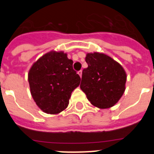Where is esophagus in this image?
Listing matches in <instances>:
<instances>
[{
  "instance_id": "esophagus-1",
  "label": "esophagus",
  "mask_w": 154,
  "mask_h": 154,
  "mask_svg": "<svg viewBox=\"0 0 154 154\" xmlns=\"http://www.w3.org/2000/svg\"><path fill=\"white\" fill-rule=\"evenodd\" d=\"M78 74L79 75V76H80V77H82V70H79V71H78Z\"/></svg>"
}]
</instances>
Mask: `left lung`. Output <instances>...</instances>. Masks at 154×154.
I'll use <instances>...</instances> for the list:
<instances>
[{
    "label": "left lung",
    "instance_id": "obj_1",
    "mask_svg": "<svg viewBox=\"0 0 154 154\" xmlns=\"http://www.w3.org/2000/svg\"><path fill=\"white\" fill-rule=\"evenodd\" d=\"M88 67L82 71L80 88L93 106L100 109L112 107L125 91L124 69L112 58L102 53L87 54Z\"/></svg>",
    "mask_w": 154,
    "mask_h": 154
}]
</instances>
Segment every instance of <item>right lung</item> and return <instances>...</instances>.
<instances>
[{"mask_svg":"<svg viewBox=\"0 0 154 154\" xmlns=\"http://www.w3.org/2000/svg\"><path fill=\"white\" fill-rule=\"evenodd\" d=\"M73 61L64 52L51 51L37 61L28 73L31 96L46 113L56 114L66 109L72 91L80 83Z\"/></svg>","mask_w":154,"mask_h":154,"instance_id":"1","label":"right lung"}]
</instances>
